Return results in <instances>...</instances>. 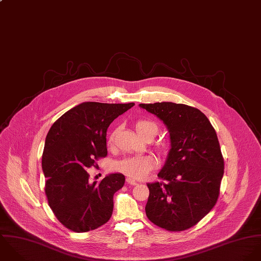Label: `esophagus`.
I'll use <instances>...</instances> for the list:
<instances>
[{
	"label": "esophagus",
	"instance_id": "1",
	"mask_svg": "<svg viewBox=\"0 0 261 261\" xmlns=\"http://www.w3.org/2000/svg\"><path fill=\"white\" fill-rule=\"evenodd\" d=\"M126 181H127V184H129V185H131V186H136V185H137V181H135L134 179H132V178H130V177H127Z\"/></svg>",
	"mask_w": 261,
	"mask_h": 261
}]
</instances>
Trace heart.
<instances>
[{"instance_id":"obj_1","label":"heart","mask_w":261,"mask_h":261,"mask_svg":"<svg viewBox=\"0 0 261 261\" xmlns=\"http://www.w3.org/2000/svg\"><path fill=\"white\" fill-rule=\"evenodd\" d=\"M137 133L143 137L148 133L156 135V124L146 120H140L135 124ZM115 141V132L111 133L108 138V144L113 145ZM155 166V159L151 155H133L126 157L115 164V169L136 179L143 178Z\"/></svg>"}]
</instances>
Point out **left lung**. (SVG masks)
I'll return each instance as SVG.
<instances>
[{
	"label": "left lung",
	"mask_w": 261,
	"mask_h": 261,
	"mask_svg": "<svg viewBox=\"0 0 261 261\" xmlns=\"http://www.w3.org/2000/svg\"><path fill=\"white\" fill-rule=\"evenodd\" d=\"M166 126L170 149L158 177L147 184V218L168 231L195 226L216 205L224 174V159L215 129L200 110L162 102L140 104Z\"/></svg>",
	"instance_id": "1"
}]
</instances>
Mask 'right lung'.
I'll list each match as a JSON object with an SVG mask.
<instances>
[{
  "mask_svg": "<svg viewBox=\"0 0 261 261\" xmlns=\"http://www.w3.org/2000/svg\"><path fill=\"white\" fill-rule=\"evenodd\" d=\"M134 105L85 102L64 113L48 131L42 154L45 194L67 229L88 232L110 220L114 194L124 186L125 176L111 173L92 184L87 169L107 156L108 127Z\"/></svg>",
  "mask_w": 261,
  "mask_h": 261,
  "instance_id": "right-lung-1",
  "label": "right lung"
}]
</instances>
